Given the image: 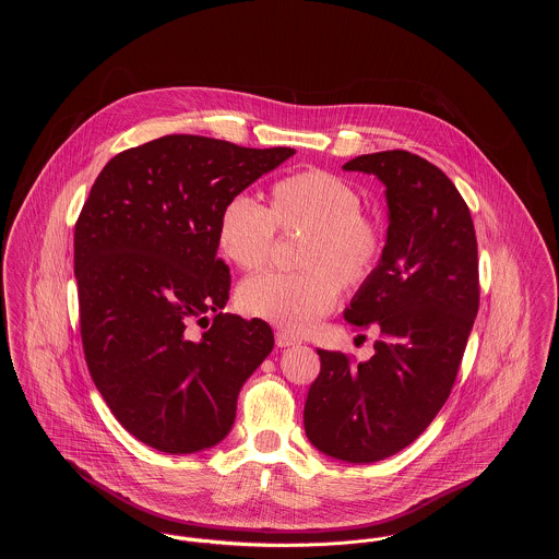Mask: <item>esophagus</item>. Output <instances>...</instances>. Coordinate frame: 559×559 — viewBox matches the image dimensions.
I'll return each instance as SVG.
<instances>
[{"label":"esophagus","mask_w":559,"mask_h":559,"mask_svg":"<svg viewBox=\"0 0 559 559\" xmlns=\"http://www.w3.org/2000/svg\"><path fill=\"white\" fill-rule=\"evenodd\" d=\"M275 344L280 348H288V346H295V344H301L299 337H295L293 333H286V331H277L275 333Z\"/></svg>","instance_id":"1"}]
</instances>
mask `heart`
<instances>
[{"instance_id":"heart-1","label":"heart","mask_w":559,"mask_h":559,"mask_svg":"<svg viewBox=\"0 0 559 559\" xmlns=\"http://www.w3.org/2000/svg\"><path fill=\"white\" fill-rule=\"evenodd\" d=\"M353 182L326 169H304L273 182L266 209L233 195L217 217V245L240 271H258L271 255L275 228L306 235L301 273H262L242 282L240 310L286 331H308L337 304V286L361 288L381 264L385 226L361 211Z\"/></svg>"}]
</instances>
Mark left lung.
Wrapping results in <instances>:
<instances>
[{
    "label": "left lung",
    "mask_w": 559,
    "mask_h": 559,
    "mask_svg": "<svg viewBox=\"0 0 559 559\" xmlns=\"http://www.w3.org/2000/svg\"><path fill=\"white\" fill-rule=\"evenodd\" d=\"M342 167L385 185V251L344 310L346 322L381 335L357 366L319 348L304 426L322 454L366 465L413 443L450 396L478 314V240L465 200L437 165L385 151Z\"/></svg>",
    "instance_id": "1"
}]
</instances>
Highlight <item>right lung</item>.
<instances>
[{
	"label": "right lung",
	"mask_w": 559,
	"mask_h": 559,
	"mask_svg": "<svg viewBox=\"0 0 559 559\" xmlns=\"http://www.w3.org/2000/svg\"><path fill=\"white\" fill-rule=\"evenodd\" d=\"M293 155L165 135L116 155L90 189L75 226L87 370L116 419L159 452L222 443L240 388L273 350L264 320L222 314L230 271L217 217ZM209 311L214 324L191 338L186 324Z\"/></svg>",
	"instance_id": "1"
}]
</instances>
